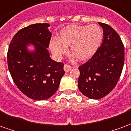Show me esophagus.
Returning a JSON list of instances; mask_svg holds the SVG:
<instances>
[{
  "instance_id": "34e87169",
  "label": "esophagus",
  "mask_w": 131,
  "mask_h": 131,
  "mask_svg": "<svg viewBox=\"0 0 131 131\" xmlns=\"http://www.w3.org/2000/svg\"><path fill=\"white\" fill-rule=\"evenodd\" d=\"M63 68H64V70L66 72H68L70 70L72 69V67L70 66V65L68 64H65L64 67H63Z\"/></svg>"
}]
</instances>
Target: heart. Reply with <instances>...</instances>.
<instances>
[{
  "mask_svg": "<svg viewBox=\"0 0 131 131\" xmlns=\"http://www.w3.org/2000/svg\"><path fill=\"white\" fill-rule=\"evenodd\" d=\"M103 36L102 28L96 24L68 26L59 32L56 40L50 42L49 47L54 55L61 56L70 47V54L83 61L94 55L102 42Z\"/></svg>",
  "mask_w": 131,
  "mask_h": 131,
  "instance_id": "heart-1",
  "label": "heart"
}]
</instances>
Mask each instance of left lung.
Returning <instances> with one entry per match:
<instances>
[{"mask_svg": "<svg viewBox=\"0 0 131 131\" xmlns=\"http://www.w3.org/2000/svg\"><path fill=\"white\" fill-rule=\"evenodd\" d=\"M101 47L91 58L79 67L78 88L84 96L100 99L115 87L124 63V46L116 30L104 23Z\"/></svg>", "mask_w": 131, "mask_h": 131, "instance_id": "8db88e82", "label": "left lung"}]
</instances>
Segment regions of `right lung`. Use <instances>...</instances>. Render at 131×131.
Returning a JSON list of instances; mask_svg holds the SVG:
<instances>
[{
    "label": "right lung",
    "mask_w": 131,
    "mask_h": 131,
    "mask_svg": "<svg viewBox=\"0 0 131 131\" xmlns=\"http://www.w3.org/2000/svg\"><path fill=\"white\" fill-rule=\"evenodd\" d=\"M48 24H35L15 35L7 51L8 69L14 82L24 95L35 101L46 100L56 93L65 74L64 64L50 58L48 50L51 33ZM36 50L29 52L27 44Z\"/></svg>",
    "instance_id": "add662e5"
}]
</instances>
